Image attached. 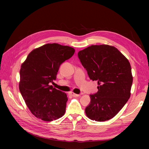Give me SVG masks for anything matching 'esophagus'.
<instances>
[{"label":"esophagus","instance_id":"34e87169","mask_svg":"<svg viewBox=\"0 0 149 149\" xmlns=\"http://www.w3.org/2000/svg\"><path fill=\"white\" fill-rule=\"evenodd\" d=\"M69 94H70V95H71V96L78 97V96H80L81 95V94H83V93H81V94H75V93H73V92H70V93H69Z\"/></svg>","mask_w":149,"mask_h":149}]
</instances>
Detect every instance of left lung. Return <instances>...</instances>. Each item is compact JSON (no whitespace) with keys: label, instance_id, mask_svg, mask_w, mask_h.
Listing matches in <instances>:
<instances>
[{"label":"left lung","instance_id":"obj_1","mask_svg":"<svg viewBox=\"0 0 149 149\" xmlns=\"http://www.w3.org/2000/svg\"><path fill=\"white\" fill-rule=\"evenodd\" d=\"M78 55L89 78L98 84L97 92L89 95L86 114L99 122L112 119L130 96L133 78L130 63L118 49L107 45H91Z\"/></svg>","mask_w":149,"mask_h":149}]
</instances>
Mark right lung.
Segmentation results:
<instances>
[{
	"mask_svg": "<svg viewBox=\"0 0 149 149\" xmlns=\"http://www.w3.org/2000/svg\"><path fill=\"white\" fill-rule=\"evenodd\" d=\"M74 49L48 43L31 51L20 70L19 89L36 118L45 121L59 119L65 113L66 94L49 85L56 78L60 65L74 55Z\"/></svg>",
	"mask_w": 149,
	"mask_h": 149,
	"instance_id": "1",
	"label": "right lung"
}]
</instances>
